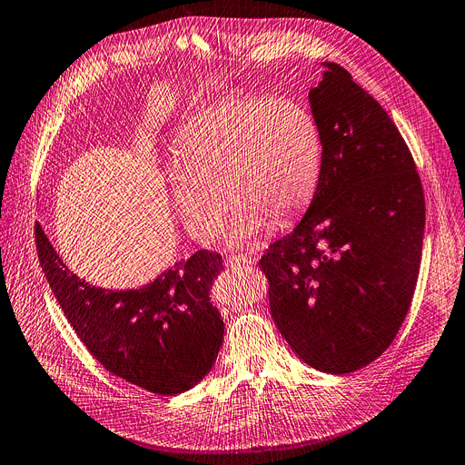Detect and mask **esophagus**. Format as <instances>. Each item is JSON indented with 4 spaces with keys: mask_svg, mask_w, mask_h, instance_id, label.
I'll return each instance as SVG.
<instances>
[{
    "mask_svg": "<svg viewBox=\"0 0 465 465\" xmlns=\"http://www.w3.org/2000/svg\"><path fill=\"white\" fill-rule=\"evenodd\" d=\"M254 262L252 256H244V254H237V256H228L226 258V265L228 267H241V265H251Z\"/></svg>",
    "mask_w": 465,
    "mask_h": 465,
    "instance_id": "obj_1",
    "label": "esophagus"
}]
</instances>
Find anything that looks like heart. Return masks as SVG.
<instances>
[{"instance_id": "heart-1", "label": "heart", "mask_w": 465, "mask_h": 465, "mask_svg": "<svg viewBox=\"0 0 465 465\" xmlns=\"http://www.w3.org/2000/svg\"><path fill=\"white\" fill-rule=\"evenodd\" d=\"M323 166L318 121L290 99L230 95L177 131L170 183L172 205L200 242L254 241L265 223L282 226L312 202Z\"/></svg>"}]
</instances>
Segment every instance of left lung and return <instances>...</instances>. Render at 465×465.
Returning a JSON list of instances; mask_svg holds the SVG:
<instances>
[{
  "label": "left lung",
  "mask_w": 465,
  "mask_h": 465,
  "mask_svg": "<svg viewBox=\"0 0 465 465\" xmlns=\"http://www.w3.org/2000/svg\"><path fill=\"white\" fill-rule=\"evenodd\" d=\"M308 93L323 138L316 194L260 267L271 316L320 372L376 361L404 322L420 267L424 194L411 153L381 104L336 64Z\"/></svg>",
  "instance_id": "obj_1"
}]
</instances>
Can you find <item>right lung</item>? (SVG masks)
Masks as SVG:
<instances>
[{
  "mask_svg": "<svg viewBox=\"0 0 465 465\" xmlns=\"http://www.w3.org/2000/svg\"><path fill=\"white\" fill-rule=\"evenodd\" d=\"M39 262L71 327L108 372L153 394L193 389L209 372L224 322L209 290L223 256L198 251L136 290H106L78 278L35 226Z\"/></svg>",
  "mask_w": 465,
  "mask_h": 465,
  "instance_id": "obj_1",
  "label": "right lung"
}]
</instances>
